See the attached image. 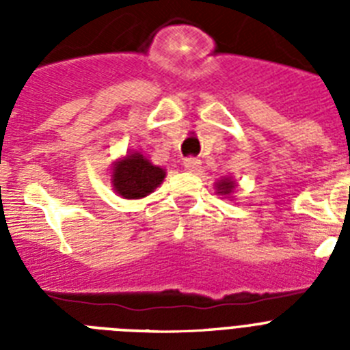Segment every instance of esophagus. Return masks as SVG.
<instances>
[{"label":"esophagus","instance_id":"esophagus-1","mask_svg":"<svg viewBox=\"0 0 350 350\" xmlns=\"http://www.w3.org/2000/svg\"><path fill=\"white\" fill-rule=\"evenodd\" d=\"M184 168L187 170V172H198V168H200V161L194 159V157H187V159H184Z\"/></svg>","mask_w":350,"mask_h":350}]
</instances>
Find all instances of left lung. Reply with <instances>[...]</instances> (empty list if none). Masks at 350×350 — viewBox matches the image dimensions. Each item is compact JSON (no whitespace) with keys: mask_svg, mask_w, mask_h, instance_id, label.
Instances as JSON below:
<instances>
[{"mask_svg":"<svg viewBox=\"0 0 350 350\" xmlns=\"http://www.w3.org/2000/svg\"><path fill=\"white\" fill-rule=\"evenodd\" d=\"M234 187H237V182H234L231 177H224L221 178V180L215 182V193H217L219 196L230 198V200L233 198Z\"/></svg>","mask_w":350,"mask_h":350,"instance_id":"obj_1","label":"left lung"}]
</instances>
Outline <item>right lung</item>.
<instances>
[{
	"label": "right lung",
	"mask_w": 350,
	"mask_h": 350,
	"mask_svg": "<svg viewBox=\"0 0 350 350\" xmlns=\"http://www.w3.org/2000/svg\"><path fill=\"white\" fill-rule=\"evenodd\" d=\"M166 177V170L150 163L140 150H129L113 161L110 170L112 189L124 200H142L156 191Z\"/></svg>",
	"instance_id": "1"
}]
</instances>
